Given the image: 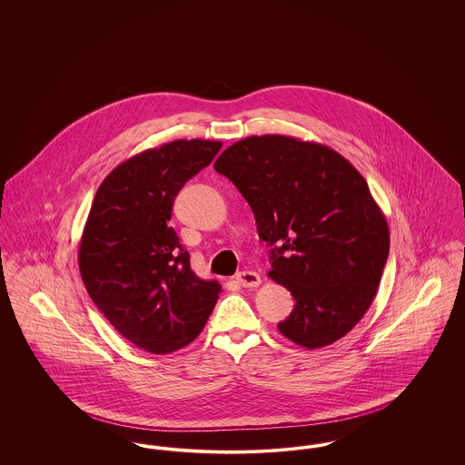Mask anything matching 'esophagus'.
I'll return each mask as SVG.
<instances>
[{"instance_id":"obj_1","label":"esophagus","mask_w":465,"mask_h":465,"mask_svg":"<svg viewBox=\"0 0 465 465\" xmlns=\"http://www.w3.org/2000/svg\"><path fill=\"white\" fill-rule=\"evenodd\" d=\"M237 282L242 286V288H256L262 284V277L256 273V272H251V270H243L237 273Z\"/></svg>"}]
</instances>
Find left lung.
Here are the masks:
<instances>
[{
  "instance_id": "obj_1",
  "label": "left lung",
  "mask_w": 465,
  "mask_h": 465,
  "mask_svg": "<svg viewBox=\"0 0 465 465\" xmlns=\"http://www.w3.org/2000/svg\"><path fill=\"white\" fill-rule=\"evenodd\" d=\"M214 169L251 205L268 275L296 300L279 331L310 351L343 338L375 300L391 245L366 179L331 148L288 135L245 137Z\"/></svg>"
}]
</instances>
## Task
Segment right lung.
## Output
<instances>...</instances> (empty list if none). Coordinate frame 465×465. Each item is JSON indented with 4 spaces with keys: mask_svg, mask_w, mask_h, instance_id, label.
<instances>
[{
    "mask_svg": "<svg viewBox=\"0 0 465 465\" xmlns=\"http://www.w3.org/2000/svg\"><path fill=\"white\" fill-rule=\"evenodd\" d=\"M220 141L179 139L114 167L101 183L78 251L92 302L139 349L169 354L203 330L222 286L190 268L169 226L188 179L222 150Z\"/></svg>",
    "mask_w": 465,
    "mask_h": 465,
    "instance_id": "obj_1",
    "label": "right lung"
}]
</instances>
